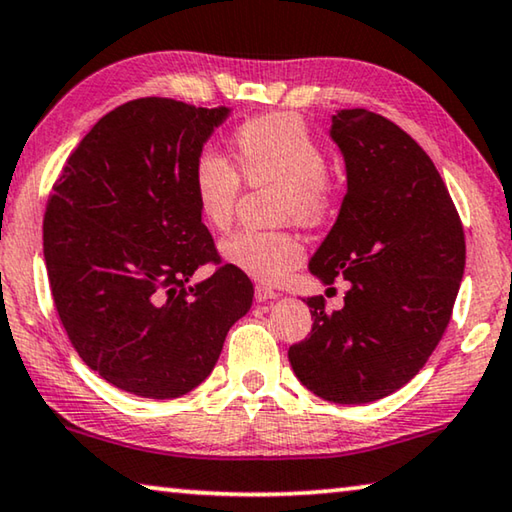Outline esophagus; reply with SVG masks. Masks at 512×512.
Listing matches in <instances>:
<instances>
[{
	"label": "esophagus",
	"mask_w": 512,
	"mask_h": 512,
	"mask_svg": "<svg viewBox=\"0 0 512 512\" xmlns=\"http://www.w3.org/2000/svg\"><path fill=\"white\" fill-rule=\"evenodd\" d=\"M277 297H279L277 290H272L267 286H256V302H272V300H277Z\"/></svg>",
	"instance_id": "34e87169"
}]
</instances>
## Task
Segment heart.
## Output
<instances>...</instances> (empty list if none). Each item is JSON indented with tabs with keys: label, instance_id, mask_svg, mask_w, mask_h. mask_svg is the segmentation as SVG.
<instances>
[{
	"label": "heart",
	"instance_id": "heart-1",
	"mask_svg": "<svg viewBox=\"0 0 512 512\" xmlns=\"http://www.w3.org/2000/svg\"><path fill=\"white\" fill-rule=\"evenodd\" d=\"M235 171L212 148L196 153L190 171L192 194L203 222L222 231L231 224L240 177L249 185H279L281 219L316 226L334 201L327 155L295 114H265L240 123L231 137ZM222 258L263 283H281L302 263L304 242L293 231H238L222 242Z\"/></svg>",
	"mask_w": 512,
	"mask_h": 512
}]
</instances>
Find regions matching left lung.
<instances>
[{
  "label": "left lung",
  "mask_w": 512,
  "mask_h": 512,
  "mask_svg": "<svg viewBox=\"0 0 512 512\" xmlns=\"http://www.w3.org/2000/svg\"><path fill=\"white\" fill-rule=\"evenodd\" d=\"M329 137L348 192L309 270L350 288L338 311L306 297L311 334L288 359L316 396L361 405L405 387L442 341L465 272V231L435 164L396 123L341 109Z\"/></svg>",
  "instance_id": "obj_1"
}]
</instances>
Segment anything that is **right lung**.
Instances as JSON below:
<instances>
[{"label":"right lung","instance_id":"obj_1","mask_svg":"<svg viewBox=\"0 0 512 512\" xmlns=\"http://www.w3.org/2000/svg\"><path fill=\"white\" fill-rule=\"evenodd\" d=\"M229 107L139 98L93 125L54 185L43 254L61 325L91 371L141 398L206 380L249 311L247 274L219 265L190 171Z\"/></svg>","mask_w":512,"mask_h":512}]
</instances>
